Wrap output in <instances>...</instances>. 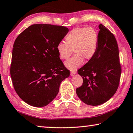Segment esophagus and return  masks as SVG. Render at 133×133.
<instances>
[{
	"mask_svg": "<svg viewBox=\"0 0 133 133\" xmlns=\"http://www.w3.org/2000/svg\"><path fill=\"white\" fill-rule=\"evenodd\" d=\"M76 74V71H71V76H73L74 75H75V74Z\"/></svg>",
	"mask_w": 133,
	"mask_h": 133,
	"instance_id": "34e87169",
	"label": "esophagus"
}]
</instances>
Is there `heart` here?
Wrapping results in <instances>:
<instances>
[{
  "label": "heart",
  "mask_w": 133,
  "mask_h": 133,
  "mask_svg": "<svg viewBox=\"0 0 133 133\" xmlns=\"http://www.w3.org/2000/svg\"><path fill=\"white\" fill-rule=\"evenodd\" d=\"M65 41L57 44V51L62 59H68L73 51L75 54L65 62V65L74 71L83 64L84 59L88 61L94 57L98 48L99 36L92 27H77L66 35Z\"/></svg>",
  "instance_id": "1"
}]
</instances>
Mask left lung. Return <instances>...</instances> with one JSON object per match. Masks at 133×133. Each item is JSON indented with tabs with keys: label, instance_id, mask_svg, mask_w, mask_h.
<instances>
[{
	"label": "left lung",
	"instance_id": "1",
	"mask_svg": "<svg viewBox=\"0 0 133 133\" xmlns=\"http://www.w3.org/2000/svg\"><path fill=\"white\" fill-rule=\"evenodd\" d=\"M99 44L94 57L78 69L82 85L76 89L85 104L98 106L105 103L117 90L122 68L117 41L103 24L99 25Z\"/></svg>",
	"mask_w": 133,
	"mask_h": 133
}]
</instances>
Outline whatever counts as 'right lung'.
I'll list each match as a JSON object with an SVG mask.
<instances>
[{
  "mask_svg": "<svg viewBox=\"0 0 133 133\" xmlns=\"http://www.w3.org/2000/svg\"><path fill=\"white\" fill-rule=\"evenodd\" d=\"M61 25L36 24L18 35L13 44L10 75L21 99L41 108L57 96L61 83L70 75L58 55L57 44L68 33Z\"/></svg>",
  "mask_w": 133,
  "mask_h": 133,
  "instance_id": "1",
  "label": "right lung"
}]
</instances>
